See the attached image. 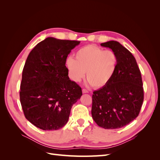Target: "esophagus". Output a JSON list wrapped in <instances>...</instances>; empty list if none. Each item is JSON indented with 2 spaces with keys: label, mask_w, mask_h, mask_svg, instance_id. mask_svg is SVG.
Returning a JSON list of instances; mask_svg holds the SVG:
<instances>
[{
  "label": "esophagus",
  "mask_w": 160,
  "mask_h": 160,
  "mask_svg": "<svg viewBox=\"0 0 160 160\" xmlns=\"http://www.w3.org/2000/svg\"><path fill=\"white\" fill-rule=\"evenodd\" d=\"M82 92H83V93H89L88 90H87L85 89H83V90H82Z\"/></svg>",
  "instance_id": "34e87169"
}]
</instances>
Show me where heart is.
<instances>
[{
    "label": "heart",
    "mask_w": 160,
    "mask_h": 160,
    "mask_svg": "<svg viewBox=\"0 0 160 160\" xmlns=\"http://www.w3.org/2000/svg\"><path fill=\"white\" fill-rule=\"evenodd\" d=\"M71 79L79 82L85 77L88 83L95 88H101L113 78L118 64L115 52L104 50L95 45H87L77 50L75 59L69 57L66 61Z\"/></svg>",
    "instance_id": "b5f03b06"
}]
</instances>
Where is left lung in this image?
Masks as SVG:
<instances>
[{
  "mask_svg": "<svg viewBox=\"0 0 160 160\" xmlns=\"http://www.w3.org/2000/svg\"><path fill=\"white\" fill-rule=\"evenodd\" d=\"M117 55L118 64L109 83L92 95V118L99 127L123 128L136 118L143 101L141 72L135 57L118 41L101 43Z\"/></svg>",
  "mask_w": 160,
  "mask_h": 160,
  "instance_id": "8db88e82",
  "label": "left lung"
}]
</instances>
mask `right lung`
<instances>
[{"instance_id":"add662e5","label":"right lung","mask_w":160,"mask_h":160,"mask_svg":"<svg viewBox=\"0 0 160 160\" xmlns=\"http://www.w3.org/2000/svg\"><path fill=\"white\" fill-rule=\"evenodd\" d=\"M79 41L47 37L34 47L26 60L20 101L26 119L42 130H57L67 123L72 105L82 95L69 79L67 57Z\"/></svg>"}]
</instances>
